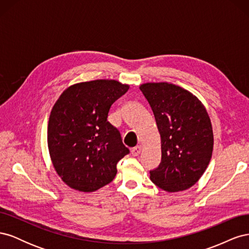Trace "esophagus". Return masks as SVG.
Segmentation results:
<instances>
[{"mask_svg": "<svg viewBox=\"0 0 249 249\" xmlns=\"http://www.w3.org/2000/svg\"><path fill=\"white\" fill-rule=\"evenodd\" d=\"M140 152H141V145H137V146H135L133 149H132V155L134 156V157H137V156H139V154H140Z\"/></svg>", "mask_w": 249, "mask_h": 249, "instance_id": "1", "label": "esophagus"}]
</instances>
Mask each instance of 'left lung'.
<instances>
[{
	"label": "left lung",
	"instance_id": "left-lung-1",
	"mask_svg": "<svg viewBox=\"0 0 249 249\" xmlns=\"http://www.w3.org/2000/svg\"><path fill=\"white\" fill-rule=\"evenodd\" d=\"M140 90L161 136V163L149 171V178L164 191L189 189L212 157L214 137L208 112L190 91L167 82L144 83Z\"/></svg>",
	"mask_w": 249,
	"mask_h": 249
}]
</instances>
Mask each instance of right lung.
<instances>
[{"label":"right lung","mask_w":249,"mask_h":249,"mask_svg":"<svg viewBox=\"0 0 249 249\" xmlns=\"http://www.w3.org/2000/svg\"><path fill=\"white\" fill-rule=\"evenodd\" d=\"M129 87L115 80L77 83L53 107L48 125L51 160L72 189L93 192L111 183L118 161L130 153L107 120L112 104Z\"/></svg>","instance_id":"1"}]
</instances>
